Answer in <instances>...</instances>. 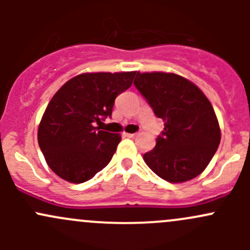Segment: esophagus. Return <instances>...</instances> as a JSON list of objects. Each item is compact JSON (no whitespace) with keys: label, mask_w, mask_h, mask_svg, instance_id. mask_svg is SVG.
I'll return each instance as SVG.
<instances>
[{"label":"esophagus","mask_w":250,"mask_h":250,"mask_svg":"<svg viewBox=\"0 0 250 250\" xmlns=\"http://www.w3.org/2000/svg\"><path fill=\"white\" fill-rule=\"evenodd\" d=\"M125 135L128 138H135L137 137V133H125Z\"/></svg>","instance_id":"1"}]
</instances>
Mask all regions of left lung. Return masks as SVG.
Segmentation results:
<instances>
[{
  "label": "left lung",
  "mask_w": 250,
  "mask_h": 250,
  "mask_svg": "<svg viewBox=\"0 0 250 250\" xmlns=\"http://www.w3.org/2000/svg\"><path fill=\"white\" fill-rule=\"evenodd\" d=\"M134 85L165 129L143 156L153 173L169 183L200 175L220 144V128L210 102L186 78L167 72H137Z\"/></svg>",
  "instance_id": "1"
}]
</instances>
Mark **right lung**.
<instances>
[{"label": "right lung", "instance_id": "right-lung-1", "mask_svg": "<svg viewBox=\"0 0 250 250\" xmlns=\"http://www.w3.org/2000/svg\"><path fill=\"white\" fill-rule=\"evenodd\" d=\"M135 74H82L55 93L42 116L37 138L58 176L81 184L109 165L121 135L96 125L111 117L116 97L132 85Z\"/></svg>", "mask_w": 250, "mask_h": 250}]
</instances>
